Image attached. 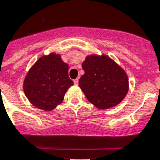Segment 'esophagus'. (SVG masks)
Instances as JSON below:
<instances>
[{"instance_id":"obj_1","label":"esophagus","mask_w":160,"mask_h":160,"mask_svg":"<svg viewBox=\"0 0 160 160\" xmlns=\"http://www.w3.org/2000/svg\"><path fill=\"white\" fill-rule=\"evenodd\" d=\"M73 82H74L75 85H78V78L74 79V81H73Z\"/></svg>"}]
</instances>
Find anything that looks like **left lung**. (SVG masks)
Listing matches in <instances>:
<instances>
[{
    "instance_id": "obj_1",
    "label": "left lung",
    "mask_w": 160,
    "mask_h": 160,
    "mask_svg": "<svg viewBox=\"0 0 160 160\" xmlns=\"http://www.w3.org/2000/svg\"><path fill=\"white\" fill-rule=\"evenodd\" d=\"M85 73L79 87L90 102L105 109L119 104L128 91L126 72L107 55H88L82 64Z\"/></svg>"
}]
</instances>
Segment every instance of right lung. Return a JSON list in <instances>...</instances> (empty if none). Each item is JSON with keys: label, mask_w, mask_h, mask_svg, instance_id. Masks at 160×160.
Wrapping results in <instances>:
<instances>
[{"label": "right lung", "mask_w": 160, "mask_h": 160, "mask_svg": "<svg viewBox=\"0 0 160 160\" xmlns=\"http://www.w3.org/2000/svg\"><path fill=\"white\" fill-rule=\"evenodd\" d=\"M73 85L68 78V65L59 55H43L26 75L23 91L38 109L50 111L61 104L67 90Z\"/></svg>", "instance_id": "1"}]
</instances>
